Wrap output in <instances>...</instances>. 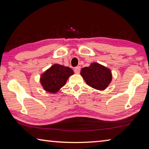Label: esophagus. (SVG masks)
Returning a JSON list of instances; mask_svg holds the SVG:
<instances>
[{"mask_svg":"<svg viewBox=\"0 0 149 149\" xmlns=\"http://www.w3.org/2000/svg\"><path fill=\"white\" fill-rule=\"evenodd\" d=\"M80 70H81V68L80 66H77V67H75L74 68V72L75 73V74H79L80 72Z\"/></svg>","mask_w":149,"mask_h":149,"instance_id":"1","label":"esophagus"}]
</instances>
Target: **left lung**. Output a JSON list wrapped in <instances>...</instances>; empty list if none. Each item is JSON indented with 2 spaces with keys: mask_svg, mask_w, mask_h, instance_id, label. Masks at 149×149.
<instances>
[{
  "mask_svg": "<svg viewBox=\"0 0 149 149\" xmlns=\"http://www.w3.org/2000/svg\"><path fill=\"white\" fill-rule=\"evenodd\" d=\"M81 75L89 86L97 90H104L112 81L110 69L99 63H92L89 67L83 68Z\"/></svg>",
  "mask_w": 149,
  "mask_h": 149,
  "instance_id": "8db88e82",
  "label": "left lung"
}]
</instances>
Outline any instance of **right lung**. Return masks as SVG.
<instances>
[{
    "instance_id": "right-lung-1",
    "label": "right lung",
    "mask_w": 149,
    "mask_h": 149,
    "mask_svg": "<svg viewBox=\"0 0 149 149\" xmlns=\"http://www.w3.org/2000/svg\"><path fill=\"white\" fill-rule=\"evenodd\" d=\"M74 71L69 67L60 64H54L41 75L40 82L44 90L51 93H56L65 85Z\"/></svg>"
}]
</instances>
